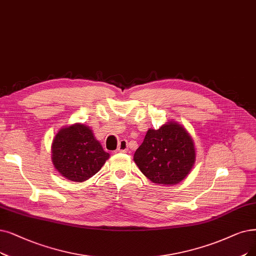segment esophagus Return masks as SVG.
<instances>
[{"label":"esophagus","mask_w":256,"mask_h":256,"mask_svg":"<svg viewBox=\"0 0 256 256\" xmlns=\"http://www.w3.org/2000/svg\"><path fill=\"white\" fill-rule=\"evenodd\" d=\"M127 151H128V142L126 140H120L116 152H127Z\"/></svg>","instance_id":"1"}]
</instances>
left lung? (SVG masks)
Instances as JSON below:
<instances>
[{
    "mask_svg": "<svg viewBox=\"0 0 256 256\" xmlns=\"http://www.w3.org/2000/svg\"><path fill=\"white\" fill-rule=\"evenodd\" d=\"M134 160L152 182L172 186L189 174L196 162V148L188 131L176 122L149 129Z\"/></svg>",
    "mask_w": 256,
    "mask_h": 256,
    "instance_id": "8db88e82",
    "label": "left lung"
}]
</instances>
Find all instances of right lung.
I'll use <instances>...</instances> for the list:
<instances>
[{
	"label": "right lung",
	"instance_id": "obj_1",
	"mask_svg": "<svg viewBox=\"0 0 256 256\" xmlns=\"http://www.w3.org/2000/svg\"><path fill=\"white\" fill-rule=\"evenodd\" d=\"M51 153L54 166L60 174L76 182L94 176L110 156L90 127L78 122L58 130Z\"/></svg>",
	"mask_w": 256,
	"mask_h": 256
}]
</instances>
